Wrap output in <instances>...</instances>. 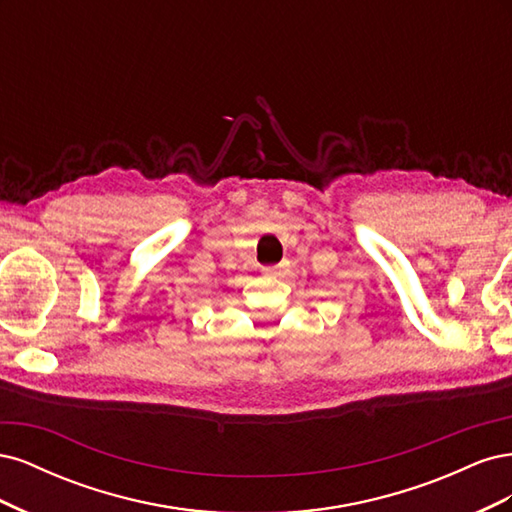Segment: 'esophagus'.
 I'll list each match as a JSON object with an SVG mask.
<instances>
[{
    "label": "esophagus",
    "mask_w": 512,
    "mask_h": 512,
    "mask_svg": "<svg viewBox=\"0 0 512 512\" xmlns=\"http://www.w3.org/2000/svg\"><path fill=\"white\" fill-rule=\"evenodd\" d=\"M265 273L271 275V277H282L286 273V262H282V265H273V267H265Z\"/></svg>",
    "instance_id": "esophagus-1"
}]
</instances>
